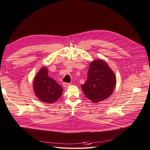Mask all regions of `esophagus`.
<instances>
[{
	"instance_id": "1",
	"label": "esophagus",
	"mask_w": 150,
	"mask_h": 150,
	"mask_svg": "<svg viewBox=\"0 0 150 150\" xmlns=\"http://www.w3.org/2000/svg\"><path fill=\"white\" fill-rule=\"evenodd\" d=\"M70 85V83H65V82L63 83V86L64 87H67V86H69Z\"/></svg>"
}]
</instances>
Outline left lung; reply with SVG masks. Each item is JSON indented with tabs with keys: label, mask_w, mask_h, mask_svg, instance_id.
I'll return each mask as SVG.
<instances>
[{
	"label": "left lung",
	"mask_w": 150,
	"mask_h": 150,
	"mask_svg": "<svg viewBox=\"0 0 150 150\" xmlns=\"http://www.w3.org/2000/svg\"><path fill=\"white\" fill-rule=\"evenodd\" d=\"M115 83L112 70L104 61L98 59L90 64L87 80L81 86L85 96L93 103H98L111 95Z\"/></svg>",
	"instance_id": "left-lung-1"
}]
</instances>
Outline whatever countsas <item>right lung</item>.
I'll return each instance as SVG.
<instances>
[{
    "label": "right lung",
    "mask_w": 150,
    "mask_h": 150,
    "mask_svg": "<svg viewBox=\"0 0 150 150\" xmlns=\"http://www.w3.org/2000/svg\"><path fill=\"white\" fill-rule=\"evenodd\" d=\"M48 70L43 67L34 80L33 88L36 96L42 102L52 104L58 100L63 88L54 79L47 76Z\"/></svg>",
    "instance_id": "1"
}]
</instances>
